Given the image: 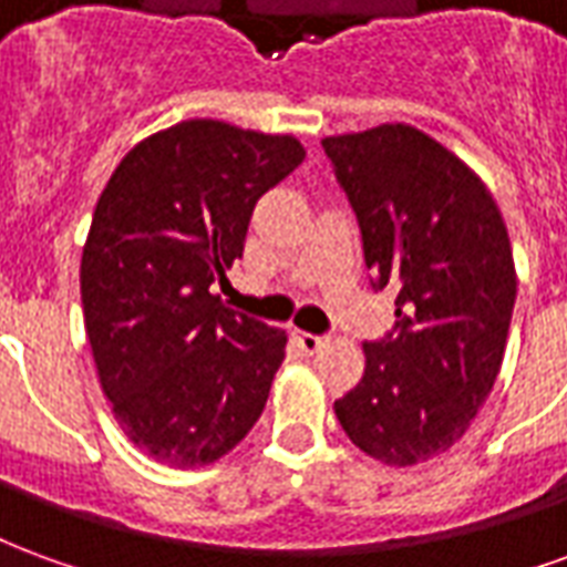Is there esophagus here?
Masks as SVG:
<instances>
[{"mask_svg": "<svg viewBox=\"0 0 567 567\" xmlns=\"http://www.w3.org/2000/svg\"><path fill=\"white\" fill-rule=\"evenodd\" d=\"M295 340L303 352H309V355H312V352H319L321 346L328 343V337H324V333H309V331H295Z\"/></svg>", "mask_w": 567, "mask_h": 567, "instance_id": "34e87169", "label": "esophagus"}]
</instances>
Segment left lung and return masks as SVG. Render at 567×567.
Returning <instances> with one entry per match:
<instances>
[{"instance_id":"obj_1","label":"left lung","mask_w":567,"mask_h":567,"mask_svg":"<svg viewBox=\"0 0 567 567\" xmlns=\"http://www.w3.org/2000/svg\"><path fill=\"white\" fill-rule=\"evenodd\" d=\"M321 148L355 212L370 285L398 288L394 328L333 413L358 450L410 467L458 443L501 370L516 272L486 185L406 124L328 136Z\"/></svg>"}]
</instances>
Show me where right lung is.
I'll use <instances>...</instances> for the list:
<instances>
[{"label":"right lung","instance_id":"obj_1","mask_svg":"<svg viewBox=\"0 0 567 567\" xmlns=\"http://www.w3.org/2000/svg\"><path fill=\"white\" fill-rule=\"evenodd\" d=\"M307 151L224 121H182L109 178L81 255V307L115 419L173 467L221 458L258 422L285 331L212 295L243 258L251 212Z\"/></svg>","mask_w":567,"mask_h":567}]
</instances>
